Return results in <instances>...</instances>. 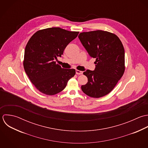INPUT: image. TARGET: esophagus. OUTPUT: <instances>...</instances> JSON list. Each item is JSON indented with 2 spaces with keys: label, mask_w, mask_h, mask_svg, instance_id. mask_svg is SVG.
Returning a JSON list of instances; mask_svg holds the SVG:
<instances>
[{
  "label": "esophagus",
  "mask_w": 148,
  "mask_h": 148,
  "mask_svg": "<svg viewBox=\"0 0 148 148\" xmlns=\"http://www.w3.org/2000/svg\"><path fill=\"white\" fill-rule=\"evenodd\" d=\"M76 73L77 75H82L83 74V72L81 71H79V70H76Z\"/></svg>",
  "instance_id": "esophagus-1"
}]
</instances>
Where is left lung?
<instances>
[{"mask_svg": "<svg viewBox=\"0 0 148 148\" xmlns=\"http://www.w3.org/2000/svg\"><path fill=\"white\" fill-rule=\"evenodd\" d=\"M79 38L90 56L96 58L97 64L94 71L84 72L88 82L82 86V90L91 98L104 97L114 89L125 72L123 44L116 35L103 30L80 33Z\"/></svg>", "mask_w": 148, "mask_h": 148, "instance_id": "left-lung-1", "label": "left lung"}]
</instances>
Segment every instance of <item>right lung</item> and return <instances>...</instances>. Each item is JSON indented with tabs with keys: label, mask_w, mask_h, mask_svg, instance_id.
Returning <instances> with one entry per match:
<instances>
[{
	"label": "right lung",
	"mask_w": 148,
	"mask_h": 148,
	"mask_svg": "<svg viewBox=\"0 0 148 148\" xmlns=\"http://www.w3.org/2000/svg\"><path fill=\"white\" fill-rule=\"evenodd\" d=\"M79 32L51 27L36 32L25 50L23 67L31 82L41 92L53 95L62 91L76 73L74 69H64L55 60L77 37Z\"/></svg>",
	"instance_id": "obj_1"
}]
</instances>
